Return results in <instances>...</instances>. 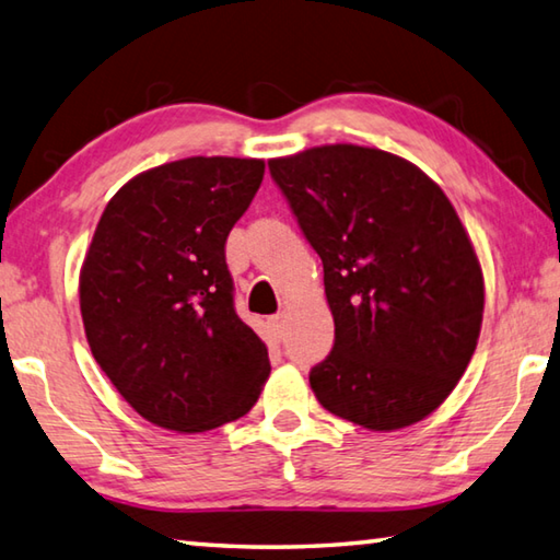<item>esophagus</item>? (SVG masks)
I'll list each match as a JSON object with an SVG mask.
<instances>
[{
  "instance_id": "obj_1",
  "label": "esophagus",
  "mask_w": 560,
  "mask_h": 560,
  "mask_svg": "<svg viewBox=\"0 0 560 560\" xmlns=\"http://www.w3.org/2000/svg\"><path fill=\"white\" fill-rule=\"evenodd\" d=\"M268 326H270L272 336H276V339H280V336H282V314L268 316Z\"/></svg>"
}]
</instances>
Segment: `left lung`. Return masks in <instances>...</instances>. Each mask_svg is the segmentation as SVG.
Here are the masks:
<instances>
[{"mask_svg":"<svg viewBox=\"0 0 560 560\" xmlns=\"http://www.w3.org/2000/svg\"><path fill=\"white\" fill-rule=\"evenodd\" d=\"M268 165L324 266L336 341L310 373L319 405L371 431L427 419L466 373L485 307L476 246L444 189L355 143Z\"/></svg>","mask_w":560,"mask_h":560,"instance_id":"obj_1","label":"left lung"}]
</instances>
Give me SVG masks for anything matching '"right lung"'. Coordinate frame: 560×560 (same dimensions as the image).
Masks as SVG:
<instances>
[{
	"label": "right lung",
	"instance_id": "1",
	"mask_svg": "<svg viewBox=\"0 0 560 560\" xmlns=\"http://www.w3.org/2000/svg\"><path fill=\"white\" fill-rule=\"evenodd\" d=\"M266 173L260 158L192 155L119 187L80 268L94 361L155 427L199 434L244 417L268 348L234 312L226 236Z\"/></svg>",
	"mask_w": 560,
	"mask_h": 560
}]
</instances>
